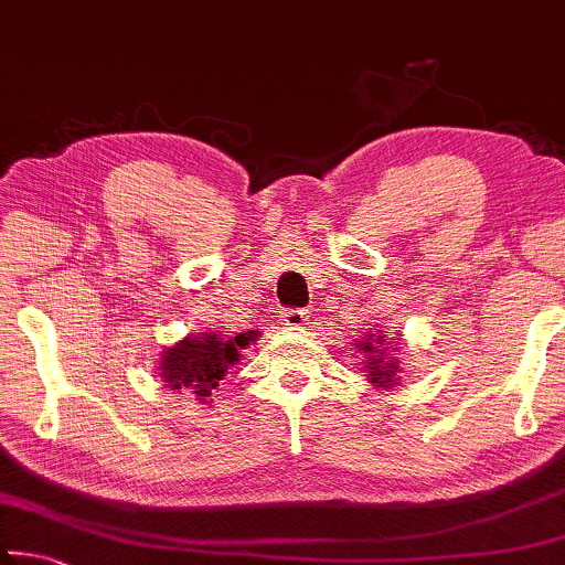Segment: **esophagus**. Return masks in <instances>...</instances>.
<instances>
[{
  "instance_id": "34e87169",
  "label": "esophagus",
  "mask_w": 565,
  "mask_h": 565,
  "mask_svg": "<svg viewBox=\"0 0 565 565\" xmlns=\"http://www.w3.org/2000/svg\"><path fill=\"white\" fill-rule=\"evenodd\" d=\"M306 319H309L306 309H284L281 311V321L286 323V327H303Z\"/></svg>"
}]
</instances>
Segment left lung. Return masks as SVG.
Here are the masks:
<instances>
[{
  "label": "left lung",
  "mask_w": 565,
  "mask_h": 565,
  "mask_svg": "<svg viewBox=\"0 0 565 565\" xmlns=\"http://www.w3.org/2000/svg\"><path fill=\"white\" fill-rule=\"evenodd\" d=\"M361 351L366 353V376L376 388H391L398 384L401 366L394 353L386 349V333H369L361 343Z\"/></svg>",
  "instance_id": "1"
}]
</instances>
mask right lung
Segmentation results:
<instances>
[{
	"instance_id": "obj_1",
	"label": "right lung",
	"mask_w": 565,
	"mask_h": 565,
	"mask_svg": "<svg viewBox=\"0 0 565 565\" xmlns=\"http://www.w3.org/2000/svg\"><path fill=\"white\" fill-rule=\"evenodd\" d=\"M238 349H242L238 337L224 339L218 333H202V337L191 333L164 351L159 361V376L167 388L186 391L196 401H206L242 356Z\"/></svg>"
}]
</instances>
